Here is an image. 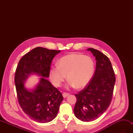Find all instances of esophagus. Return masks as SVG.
I'll use <instances>...</instances> for the list:
<instances>
[{
    "label": "esophagus",
    "instance_id": "1",
    "mask_svg": "<svg viewBox=\"0 0 133 133\" xmlns=\"http://www.w3.org/2000/svg\"><path fill=\"white\" fill-rule=\"evenodd\" d=\"M63 97H64V98H66V97H67V96L68 95H69V93H67V92H63Z\"/></svg>",
    "mask_w": 133,
    "mask_h": 133
}]
</instances>
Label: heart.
Returning <instances> with one entry per match:
<instances>
[{
    "mask_svg": "<svg viewBox=\"0 0 133 133\" xmlns=\"http://www.w3.org/2000/svg\"><path fill=\"white\" fill-rule=\"evenodd\" d=\"M95 70L93 59L89 56L71 54L59 59L58 65L52 66L50 70L51 81L56 87L61 86L67 78L68 86L82 89L91 81Z\"/></svg>",
    "mask_w": 133,
    "mask_h": 133,
    "instance_id": "obj_1",
    "label": "heart"
}]
</instances>
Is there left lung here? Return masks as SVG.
<instances>
[{"label": "left lung", "mask_w": 133, "mask_h": 133, "mask_svg": "<svg viewBox=\"0 0 133 133\" xmlns=\"http://www.w3.org/2000/svg\"><path fill=\"white\" fill-rule=\"evenodd\" d=\"M95 57L96 69L91 81L75 95V115L84 122H91L102 115L111 102L115 76L109 58L99 51L90 48Z\"/></svg>", "instance_id": "left-lung-1"}]
</instances>
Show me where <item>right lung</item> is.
<instances>
[{"mask_svg":"<svg viewBox=\"0 0 133 133\" xmlns=\"http://www.w3.org/2000/svg\"><path fill=\"white\" fill-rule=\"evenodd\" d=\"M61 50L38 47L22 57L17 66L15 84L20 106L31 119L39 123H47L57 115L63 99L62 93L43 78L49 77L53 58ZM36 73L43 78L37 88L29 92L25 88V81L29 75Z\"/></svg>","mask_w":133,"mask_h":133,"instance_id":"obj_1","label":"right lung"}]
</instances>
